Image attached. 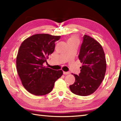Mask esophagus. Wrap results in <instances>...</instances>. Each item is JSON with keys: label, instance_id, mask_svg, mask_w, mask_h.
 <instances>
[{"label": "esophagus", "instance_id": "1", "mask_svg": "<svg viewBox=\"0 0 121 121\" xmlns=\"http://www.w3.org/2000/svg\"><path fill=\"white\" fill-rule=\"evenodd\" d=\"M63 74H65V75H68V74H70V72H63Z\"/></svg>", "mask_w": 121, "mask_h": 121}]
</instances>
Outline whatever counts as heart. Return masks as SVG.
<instances>
[{
	"instance_id": "heart-1",
	"label": "heart",
	"mask_w": 121,
	"mask_h": 121,
	"mask_svg": "<svg viewBox=\"0 0 121 121\" xmlns=\"http://www.w3.org/2000/svg\"><path fill=\"white\" fill-rule=\"evenodd\" d=\"M78 38L76 36H71L69 38V39L68 40V43H74V42H76V43H78Z\"/></svg>"
}]
</instances>
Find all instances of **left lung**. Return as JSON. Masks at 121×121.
Here are the masks:
<instances>
[{"label": "left lung", "mask_w": 121, "mask_h": 121, "mask_svg": "<svg viewBox=\"0 0 121 121\" xmlns=\"http://www.w3.org/2000/svg\"><path fill=\"white\" fill-rule=\"evenodd\" d=\"M83 38L78 55L79 60L83 63L81 73L78 75L73 74L75 81L69 87L73 94L86 96L94 93L102 83L107 64L101 45L88 35H84Z\"/></svg>", "instance_id": "8db88e82"}]
</instances>
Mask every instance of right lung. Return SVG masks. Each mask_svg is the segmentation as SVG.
<instances>
[{
  "instance_id": "add662e5",
  "label": "right lung",
  "mask_w": 121,
  "mask_h": 121,
  "mask_svg": "<svg viewBox=\"0 0 121 121\" xmlns=\"http://www.w3.org/2000/svg\"><path fill=\"white\" fill-rule=\"evenodd\" d=\"M60 37L47 34H35L24 40L20 46L16 60L17 72L23 86L30 94L36 96L49 94L55 82L62 76V70L43 66L55 50V42Z\"/></svg>"
}]
</instances>
